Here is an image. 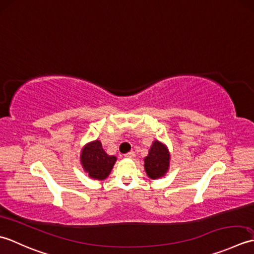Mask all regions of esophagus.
Returning <instances> with one entry per match:
<instances>
[{
  "mask_svg": "<svg viewBox=\"0 0 254 254\" xmlns=\"http://www.w3.org/2000/svg\"><path fill=\"white\" fill-rule=\"evenodd\" d=\"M125 157H126V158H129V159H133L134 157H136V153H134L133 151H130V152L126 153Z\"/></svg>",
  "mask_w": 254,
  "mask_h": 254,
  "instance_id": "obj_1",
  "label": "esophagus"
}]
</instances>
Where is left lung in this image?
Instances as JSON below:
<instances>
[{"label":"left lung","instance_id":"left-lung-1","mask_svg":"<svg viewBox=\"0 0 254 254\" xmlns=\"http://www.w3.org/2000/svg\"><path fill=\"white\" fill-rule=\"evenodd\" d=\"M170 153L165 144L154 140L149 154L144 158V170L150 179H160L168 172Z\"/></svg>","mask_w":254,"mask_h":254}]
</instances>
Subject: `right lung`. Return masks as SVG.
<instances>
[{"mask_svg": "<svg viewBox=\"0 0 254 254\" xmlns=\"http://www.w3.org/2000/svg\"><path fill=\"white\" fill-rule=\"evenodd\" d=\"M81 163L90 178L94 180H105L116 162V157L108 156L102 147L100 140L89 142L81 152Z\"/></svg>", "mask_w": 254, "mask_h": 254, "instance_id": "obj_1", "label": "right lung"}]
</instances>
